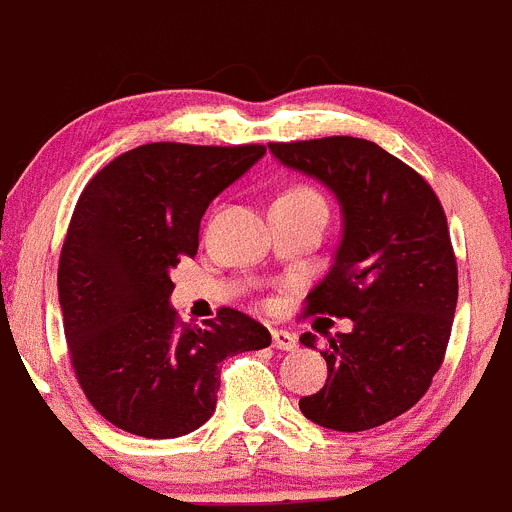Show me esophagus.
<instances>
[{"mask_svg":"<svg viewBox=\"0 0 512 512\" xmlns=\"http://www.w3.org/2000/svg\"><path fill=\"white\" fill-rule=\"evenodd\" d=\"M271 340H274L276 350H287V353L297 350V337L287 330H271Z\"/></svg>","mask_w":512,"mask_h":512,"instance_id":"34e87169","label":"esophagus"}]
</instances>
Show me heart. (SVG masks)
Wrapping results in <instances>:
<instances>
[{
  "label": "heart",
  "mask_w": 512,
  "mask_h": 512,
  "mask_svg": "<svg viewBox=\"0 0 512 512\" xmlns=\"http://www.w3.org/2000/svg\"><path fill=\"white\" fill-rule=\"evenodd\" d=\"M279 200H294V203H322V198L312 187H292L281 195Z\"/></svg>",
  "instance_id": "1"
}]
</instances>
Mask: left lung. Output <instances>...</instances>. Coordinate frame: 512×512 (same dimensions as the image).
Wrapping results in <instances>:
<instances>
[{"mask_svg":"<svg viewBox=\"0 0 512 512\" xmlns=\"http://www.w3.org/2000/svg\"><path fill=\"white\" fill-rule=\"evenodd\" d=\"M279 164L335 195L342 236L307 312L353 320L327 335V383L299 409L335 431H365L409 411L431 386L457 309V261L442 203L424 177L368 139L269 144ZM302 345L317 348L304 332Z\"/></svg>","mask_w":512,"mask_h":512,"instance_id":"8db88e82","label":"left lung"}]
</instances>
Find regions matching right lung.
<instances>
[{"label":"right lung","instance_id":"1","mask_svg":"<svg viewBox=\"0 0 512 512\" xmlns=\"http://www.w3.org/2000/svg\"><path fill=\"white\" fill-rule=\"evenodd\" d=\"M264 154L261 144H142L81 192L58 297L78 383L119 429L147 439L190 434L213 416L218 365L271 345L269 330L238 309L192 327L170 304V271L198 253L208 205Z\"/></svg>","mask_w":512,"mask_h":512}]
</instances>
